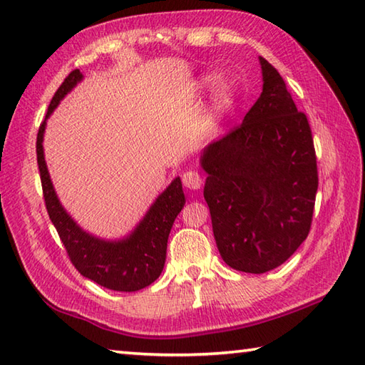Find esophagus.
<instances>
[{
    "label": "esophagus",
    "instance_id": "1",
    "mask_svg": "<svg viewBox=\"0 0 365 365\" xmlns=\"http://www.w3.org/2000/svg\"><path fill=\"white\" fill-rule=\"evenodd\" d=\"M182 180H183L185 187H187L188 190H192V191L202 188V183H204L202 175L196 173V170H188V173H185Z\"/></svg>",
    "mask_w": 365,
    "mask_h": 365
}]
</instances>
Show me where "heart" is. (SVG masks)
Returning <instances> with one entry per match:
<instances>
[{
	"label": "heart",
	"mask_w": 365,
	"mask_h": 365,
	"mask_svg": "<svg viewBox=\"0 0 365 365\" xmlns=\"http://www.w3.org/2000/svg\"><path fill=\"white\" fill-rule=\"evenodd\" d=\"M218 80V75L215 73H204L200 76V86L210 88ZM232 103H234V89H232L227 81H221L213 91L212 97V108H213V118H220V115L226 114Z\"/></svg>",
	"instance_id": "obj_1"
}]
</instances>
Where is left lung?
<instances>
[{"instance_id":"obj_1","label":"left lung","mask_w":365,"mask_h":365,"mask_svg":"<svg viewBox=\"0 0 365 365\" xmlns=\"http://www.w3.org/2000/svg\"><path fill=\"white\" fill-rule=\"evenodd\" d=\"M262 94L243 123L200 153L216 246L229 267L274 269L311 229L319 174L312 131L282 76L259 58Z\"/></svg>"}]
</instances>
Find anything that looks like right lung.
Masks as SVG:
<instances>
[{
    "instance_id": "obj_1",
    "label": "right lung",
    "mask_w": 365,
    "mask_h": 365,
    "mask_svg": "<svg viewBox=\"0 0 365 365\" xmlns=\"http://www.w3.org/2000/svg\"><path fill=\"white\" fill-rule=\"evenodd\" d=\"M83 80L76 68L71 72L54 94L37 133V165L41 170L45 205L56 227L61 242L80 273L105 289L138 292L157 281L165 268L169 232L185 205L180 177H175L158 195L136 227L122 238L108 240L84 230L61 204L53 187L43 155V133L53 111L68 92Z\"/></svg>"
}]
</instances>
